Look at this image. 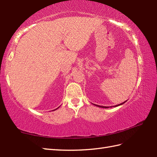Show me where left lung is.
<instances>
[{"mask_svg":"<svg viewBox=\"0 0 157 157\" xmlns=\"http://www.w3.org/2000/svg\"><path fill=\"white\" fill-rule=\"evenodd\" d=\"M126 101L121 103V104L117 105H115V106H119V105H123V104H124V103H125ZM96 105V106H98V107H101V108H109V106H100V105ZM110 107H113V106H110Z\"/></svg>","mask_w":157,"mask_h":157,"instance_id":"obj_1","label":"left lung"}]
</instances>
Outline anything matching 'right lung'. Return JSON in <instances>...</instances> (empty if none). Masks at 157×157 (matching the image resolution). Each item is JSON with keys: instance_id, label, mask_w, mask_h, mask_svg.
Returning a JSON list of instances; mask_svg holds the SVG:
<instances>
[{"instance_id": "1", "label": "right lung", "mask_w": 157, "mask_h": 157, "mask_svg": "<svg viewBox=\"0 0 157 157\" xmlns=\"http://www.w3.org/2000/svg\"><path fill=\"white\" fill-rule=\"evenodd\" d=\"M58 109V108H57ZM56 109H55V110H56Z\"/></svg>"}]
</instances>
